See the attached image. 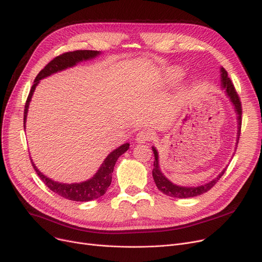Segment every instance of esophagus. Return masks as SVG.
I'll use <instances>...</instances> for the list:
<instances>
[{"mask_svg": "<svg viewBox=\"0 0 262 262\" xmlns=\"http://www.w3.org/2000/svg\"><path fill=\"white\" fill-rule=\"evenodd\" d=\"M152 138H153V133L150 132L149 129H143V130H141V132L137 134L136 140H137V142H139V143H145L149 140H152Z\"/></svg>", "mask_w": 262, "mask_h": 262, "instance_id": "obj_1", "label": "esophagus"}]
</instances>
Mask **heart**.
I'll return each mask as SVG.
<instances>
[{"mask_svg": "<svg viewBox=\"0 0 262 262\" xmlns=\"http://www.w3.org/2000/svg\"><path fill=\"white\" fill-rule=\"evenodd\" d=\"M183 73L180 70H177V69H169V70H167L163 74V81L168 85H171L180 79Z\"/></svg>", "mask_w": 262, "mask_h": 262, "instance_id": "1", "label": "heart"}]
</instances>
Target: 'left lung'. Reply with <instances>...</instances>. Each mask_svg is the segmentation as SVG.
<instances>
[{
	"label": "left lung",
	"mask_w": 262,
	"mask_h": 262,
	"mask_svg": "<svg viewBox=\"0 0 262 262\" xmlns=\"http://www.w3.org/2000/svg\"><path fill=\"white\" fill-rule=\"evenodd\" d=\"M220 72H221V89L224 90L225 94L227 95V98L229 99L233 109H235V113L237 115V123H238V132H237V142L236 145L238 144L239 138H240V132H241V117H242V108H241V102L238 96V93L233 87L232 82L230 78L228 77L227 72L225 71L224 68L220 69ZM153 153L155 156V161H154V168H153V178L154 182L157 186V188L162 192L163 194H166L168 196L172 198H177V199H187V198H193L201 195L205 192H207L210 190L222 177V175L225 173L226 168L220 173L215 178H213L212 181L200 185V186H193V187H184V186H178L173 184L171 181H169L168 178L163 175V173L160 170L159 167V155L155 146H152Z\"/></svg>",
	"instance_id": "8db88e82"
}]
</instances>
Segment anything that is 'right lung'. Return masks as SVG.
Returning a JSON list of instances; mask_svg holds the SVG:
<instances>
[{"instance_id":"add662e5","label":"right lung","mask_w":262,"mask_h":262,"mask_svg":"<svg viewBox=\"0 0 262 262\" xmlns=\"http://www.w3.org/2000/svg\"><path fill=\"white\" fill-rule=\"evenodd\" d=\"M101 55L100 51H90V50H79L74 52H68L59 56L55 57L53 60H51L43 69L39 72L37 77L35 78L34 85L30 91L29 98L25 103V109H24V128H25V123L27 118V112H29L30 103L32 101V96L34 94V91L36 87L38 86L39 81L46 78L48 76H51L52 74H55L57 72L63 71L68 68H72L76 66L77 63L81 61H86L90 59H94L96 56ZM129 148V143H124L114 149L112 153L108 154V156L104 159L103 163L101 164L100 169L98 170L91 178L89 180L81 182V183H73V184H66V183H59L55 182L48 176L43 175L41 173L35 163L32 161L33 167L38 174V176L41 178L47 187H49L50 190H52L55 193L58 195L70 200V201H76V202H89L92 200H96L101 198L106 193L108 187L112 184V176L114 172L115 164L118 160V158L123 155L126 150Z\"/></svg>"}]
</instances>
